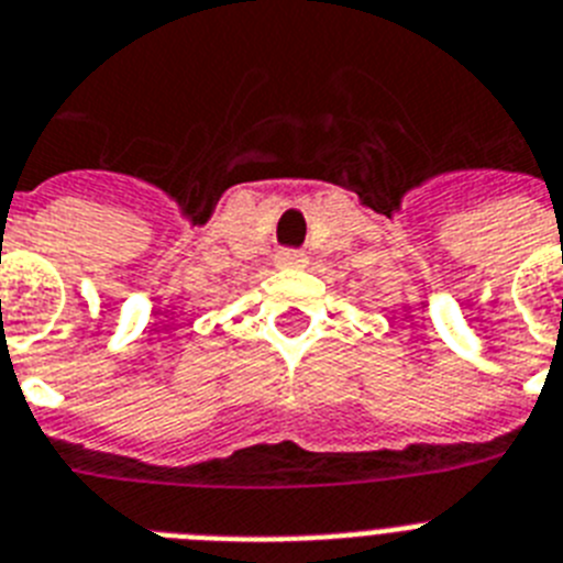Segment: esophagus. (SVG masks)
I'll list each match as a JSON object with an SVG mask.
<instances>
[{"label":"esophagus","mask_w":563,"mask_h":563,"mask_svg":"<svg viewBox=\"0 0 563 563\" xmlns=\"http://www.w3.org/2000/svg\"><path fill=\"white\" fill-rule=\"evenodd\" d=\"M303 263H306L303 252H295V249H283V252H277V266L295 268V266H303Z\"/></svg>","instance_id":"34e87169"}]
</instances>
